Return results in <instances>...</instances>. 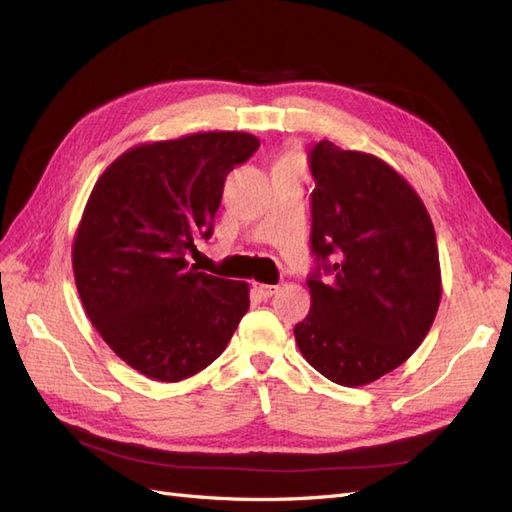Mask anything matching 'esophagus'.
<instances>
[{
    "label": "esophagus",
    "mask_w": 512,
    "mask_h": 512,
    "mask_svg": "<svg viewBox=\"0 0 512 512\" xmlns=\"http://www.w3.org/2000/svg\"><path fill=\"white\" fill-rule=\"evenodd\" d=\"M252 288H254V292L258 294V297H262V299H269V297H273L277 290H280V286H275V284H258V282H254Z\"/></svg>",
    "instance_id": "34e87169"
}]
</instances>
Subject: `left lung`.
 <instances>
[{"mask_svg": "<svg viewBox=\"0 0 512 512\" xmlns=\"http://www.w3.org/2000/svg\"><path fill=\"white\" fill-rule=\"evenodd\" d=\"M307 158L316 267L294 339L324 378L363 386L408 361L431 329L442 297L436 230L410 183L380 158L331 141Z\"/></svg>", "mask_w": 512, "mask_h": 512, "instance_id": "1", "label": "left lung"}]
</instances>
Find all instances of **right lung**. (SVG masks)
I'll use <instances>...</instances> for the list:
<instances>
[{
    "label": "right lung",
    "mask_w": 512,
    "mask_h": 512,
    "mask_svg": "<svg viewBox=\"0 0 512 512\" xmlns=\"http://www.w3.org/2000/svg\"><path fill=\"white\" fill-rule=\"evenodd\" d=\"M258 147L245 132L138 145L91 190L72 245L76 288L104 342L151 380L211 365L250 307L245 282L196 271L185 254L213 235L228 173Z\"/></svg>",
    "instance_id": "right-lung-1"
}]
</instances>
